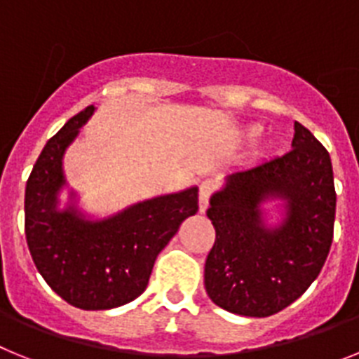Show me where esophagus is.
Listing matches in <instances>:
<instances>
[{
	"mask_svg": "<svg viewBox=\"0 0 359 359\" xmlns=\"http://www.w3.org/2000/svg\"><path fill=\"white\" fill-rule=\"evenodd\" d=\"M215 191V182L213 180H204L198 188V204H201V213H205L208 205H210L211 193Z\"/></svg>",
	"mask_w": 359,
	"mask_h": 359,
	"instance_id": "esophagus-1",
	"label": "esophagus"
}]
</instances>
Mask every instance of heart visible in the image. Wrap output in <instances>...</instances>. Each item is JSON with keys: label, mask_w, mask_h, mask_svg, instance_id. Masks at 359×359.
<instances>
[{"label": "heart", "mask_w": 359, "mask_h": 359, "mask_svg": "<svg viewBox=\"0 0 359 359\" xmlns=\"http://www.w3.org/2000/svg\"><path fill=\"white\" fill-rule=\"evenodd\" d=\"M253 133H257V130H253Z\"/></svg>", "instance_id": "b5f03b06"}]
</instances>
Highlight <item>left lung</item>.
Instances as JSON below:
<instances>
[{
  "label": "left lung",
  "instance_id": "obj_1",
  "mask_svg": "<svg viewBox=\"0 0 359 359\" xmlns=\"http://www.w3.org/2000/svg\"><path fill=\"white\" fill-rule=\"evenodd\" d=\"M287 154L226 177L210 201L217 238L205 258L208 296L229 313L266 318L298 300L322 271L334 233L329 151L294 123ZM278 198L284 220L267 228L261 204Z\"/></svg>",
  "mask_w": 359,
  "mask_h": 359
}]
</instances>
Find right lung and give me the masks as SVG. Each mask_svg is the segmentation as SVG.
<instances>
[{
  "label": "right lung",
  "instance_id": "obj_1",
  "mask_svg": "<svg viewBox=\"0 0 359 359\" xmlns=\"http://www.w3.org/2000/svg\"><path fill=\"white\" fill-rule=\"evenodd\" d=\"M93 110L74 115L34 164L25 189V235L52 291L79 309L104 311L144 292L157 255L198 211V188L137 202L99 220L79 211L74 191L59 210V191L67 186L63 155Z\"/></svg>",
  "mask_w": 359,
  "mask_h": 359
}]
</instances>
